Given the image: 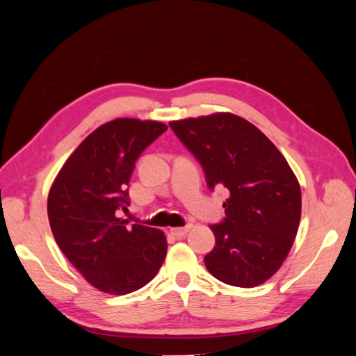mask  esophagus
Listing matches in <instances>:
<instances>
[{
    "instance_id": "obj_1",
    "label": "esophagus",
    "mask_w": 356,
    "mask_h": 356,
    "mask_svg": "<svg viewBox=\"0 0 356 356\" xmlns=\"http://www.w3.org/2000/svg\"><path fill=\"white\" fill-rule=\"evenodd\" d=\"M191 229V225H186V227H175V229H170V234L175 236V238H182V236H186Z\"/></svg>"
}]
</instances>
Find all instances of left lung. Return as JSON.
<instances>
[{"instance_id": "left-lung-1", "label": "left lung", "mask_w": 356, "mask_h": 356, "mask_svg": "<svg viewBox=\"0 0 356 356\" xmlns=\"http://www.w3.org/2000/svg\"><path fill=\"white\" fill-rule=\"evenodd\" d=\"M169 126L200 161L209 188L230 191L224 221L211 225L208 272L233 286L264 284L281 268L298 230L301 190L293 169L260 129L236 114L188 117Z\"/></svg>"}]
</instances>
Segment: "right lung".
<instances>
[{
    "instance_id": "obj_1",
    "label": "right lung",
    "mask_w": 356,
    "mask_h": 356,
    "mask_svg": "<svg viewBox=\"0 0 356 356\" xmlns=\"http://www.w3.org/2000/svg\"><path fill=\"white\" fill-rule=\"evenodd\" d=\"M168 129L165 123L115 118L74 149L50 187L47 215L60 251L96 289L124 296L147 285L165 261V233L127 225L126 209L135 161Z\"/></svg>"
}]
</instances>
